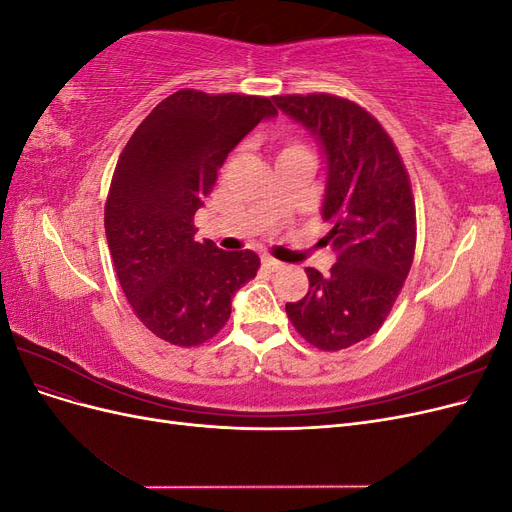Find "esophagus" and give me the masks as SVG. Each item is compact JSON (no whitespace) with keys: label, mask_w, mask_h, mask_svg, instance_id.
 I'll return each mask as SVG.
<instances>
[{"label":"esophagus","mask_w":512,"mask_h":512,"mask_svg":"<svg viewBox=\"0 0 512 512\" xmlns=\"http://www.w3.org/2000/svg\"><path fill=\"white\" fill-rule=\"evenodd\" d=\"M262 267H265L267 271H277V269H282V262L271 258V256H262Z\"/></svg>","instance_id":"34e87169"}]
</instances>
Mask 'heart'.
I'll list each match as a JSON object with an SVG mask.
<instances>
[{"label": "heart", "instance_id": "1", "mask_svg": "<svg viewBox=\"0 0 512 512\" xmlns=\"http://www.w3.org/2000/svg\"><path fill=\"white\" fill-rule=\"evenodd\" d=\"M284 153H309V151H307V147H305L303 143H299V141H288V143H284V147L280 149V156H284Z\"/></svg>", "mask_w": 512, "mask_h": 512}]
</instances>
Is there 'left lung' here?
Here are the masks:
<instances>
[{
  "mask_svg": "<svg viewBox=\"0 0 512 512\" xmlns=\"http://www.w3.org/2000/svg\"><path fill=\"white\" fill-rule=\"evenodd\" d=\"M286 115L312 130L327 153L322 220L337 262L331 275L307 267L309 290L286 303L292 327L324 352L374 335L406 284L416 250L414 194L404 160L380 121L333 94L273 96Z\"/></svg>",
  "mask_w": 512,
  "mask_h": 512,
  "instance_id": "obj_1",
  "label": "left lung"
}]
</instances>
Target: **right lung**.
<instances>
[{
    "label": "right lung",
    "instance_id": "obj_1",
    "mask_svg": "<svg viewBox=\"0 0 512 512\" xmlns=\"http://www.w3.org/2000/svg\"><path fill=\"white\" fill-rule=\"evenodd\" d=\"M275 113L265 96L179 89L121 151L104 207L108 250L132 312L168 344L192 348L218 335L232 294L260 269L252 250L194 241V215L228 153Z\"/></svg>",
    "mask_w": 512,
    "mask_h": 512
}]
</instances>
